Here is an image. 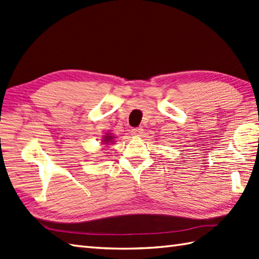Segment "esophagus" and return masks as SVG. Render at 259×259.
I'll return each instance as SVG.
<instances>
[{"instance_id":"obj_1","label":"esophagus","mask_w":259,"mask_h":259,"mask_svg":"<svg viewBox=\"0 0 259 259\" xmlns=\"http://www.w3.org/2000/svg\"><path fill=\"white\" fill-rule=\"evenodd\" d=\"M131 134H133L135 137H140L142 134H144V129L142 128H135L131 130Z\"/></svg>"}]
</instances>
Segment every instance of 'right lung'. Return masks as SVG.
I'll return each instance as SVG.
<instances>
[{
	"instance_id": "right-lung-1",
	"label": "right lung",
	"mask_w": 259,
	"mask_h": 259,
	"mask_svg": "<svg viewBox=\"0 0 259 259\" xmlns=\"http://www.w3.org/2000/svg\"><path fill=\"white\" fill-rule=\"evenodd\" d=\"M112 138H113V137H112V136H106V137H104V139H103V141H104V142H111Z\"/></svg>"
}]
</instances>
